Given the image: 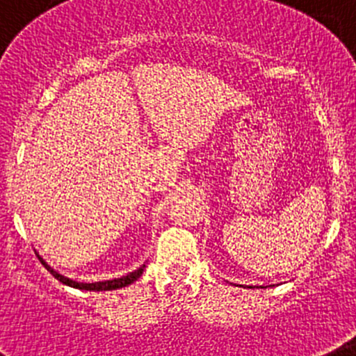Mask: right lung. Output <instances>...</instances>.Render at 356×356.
<instances>
[{"label": "right lung", "instance_id": "right-lung-1", "mask_svg": "<svg viewBox=\"0 0 356 356\" xmlns=\"http://www.w3.org/2000/svg\"><path fill=\"white\" fill-rule=\"evenodd\" d=\"M40 259V262H42L44 266L47 268V271H49L51 275H53L56 280H60L62 284H65V286H70V287H76V289H83V291H115V289H122V287L129 286V284H133V282L138 280L140 277H142L143 270H145V264L140 266L138 270L136 271H131L129 275H126V277H120V278H113V280H104V282H92V284H83V282H76V280H70V278L63 277V275H60L58 271H54L53 268H51L49 264H47L46 261H44L42 257Z\"/></svg>", "mask_w": 356, "mask_h": 356}]
</instances>
